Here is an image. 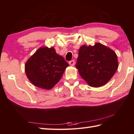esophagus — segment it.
<instances>
[{
    "mask_svg": "<svg viewBox=\"0 0 134 134\" xmlns=\"http://www.w3.org/2000/svg\"><path fill=\"white\" fill-rule=\"evenodd\" d=\"M74 63H75V62H74V60H71L70 62H69V64L70 65H71V66H73V65H74Z\"/></svg>",
    "mask_w": 134,
    "mask_h": 134,
    "instance_id": "obj_1",
    "label": "esophagus"
}]
</instances>
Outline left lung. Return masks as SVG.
<instances>
[{"label": "left lung", "mask_w": 134, "mask_h": 134, "mask_svg": "<svg viewBox=\"0 0 134 134\" xmlns=\"http://www.w3.org/2000/svg\"><path fill=\"white\" fill-rule=\"evenodd\" d=\"M76 67L90 86L99 87L109 81L118 67L116 53L100 43L84 45L79 50Z\"/></svg>", "instance_id": "1"}]
</instances>
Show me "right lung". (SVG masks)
<instances>
[{"label": "right lung", "mask_w": 134, "mask_h": 134, "mask_svg": "<svg viewBox=\"0 0 134 134\" xmlns=\"http://www.w3.org/2000/svg\"><path fill=\"white\" fill-rule=\"evenodd\" d=\"M69 64L62 56L56 53L53 47H41L27 60L25 73L34 85L49 90L62 78Z\"/></svg>", "instance_id": "add662e5"}]
</instances>
